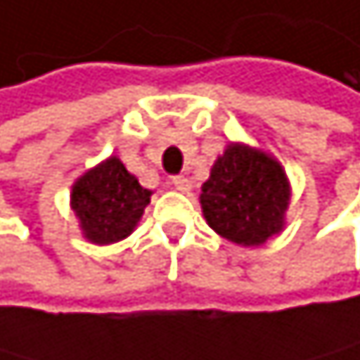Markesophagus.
Segmentation results:
<instances>
[{"mask_svg": "<svg viewBox=\"0 0 360 360\" xmlns=\"http://www.w3.org/2000/svg\"><path fill=\"white\" fill-rule=\"evenodd\" d=\"M172 186H174V190H179V193H190V181L186 176H174Z\"/></svg>", "mask_w": 360, "mask_h": 360, "instance_id": "obj_1", "label": "esophagus"}]
</instances>
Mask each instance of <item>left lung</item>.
Returning a JSON list of instances; mask_svg holds the SVG:
<instances>
[{"label":"left lung","instance_id":"1","mask_svg":"<svg viewBox=\"0 0 360 360\" xmlns=\"http://www.w3.org/2000/svg\"><path fill=\"white\" fill-rule=\"evenodd\" d=\"M199 204L219 237L237 246H262L285 231L291 184L274 154L229 143L201 186Z\"/></svg>","mask_w":360,"mask_h":360}]
</instances>
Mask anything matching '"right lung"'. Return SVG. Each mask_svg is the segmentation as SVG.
Instances as JSON below:
<instances>
[{"label": "right lung", "mask_w": 360, "mask_h": 360, "mask_svg": "<svg viewBox=\"0 0 360 360\" xmlns=\"http://www.w3.org/2000/svg\"><path fill=\"white\" fill-rule=\"evenodd\" d=\"M150 197L152 190L143 188L118 156H109L73 181L71 210L84 240L107 246L134 233Z\"/></svg>", "instance_id": "obj_1"}]
</instances>
